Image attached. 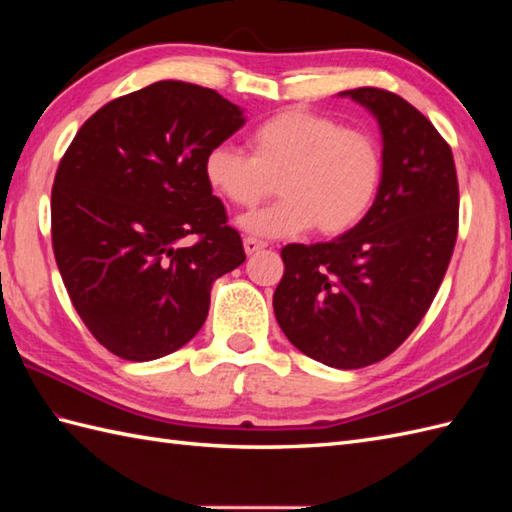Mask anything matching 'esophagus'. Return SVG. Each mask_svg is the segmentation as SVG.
<instances>
[{
    "label": "esophagus",
    "instance_id": "obj_1",
    "mask_svg": "<svg viewBox=\"0 0 512 512\" xmlns=\"http://www.w3.org/2000/svg\"><path fill=\"white\" fill-rule=\"evenodd\" d=\"M266 246H268V244L262 242V239H257V237H246V239H244L246 255H253V253H257V250H262V248H266Z\"/></svg>",
    "mask_w": 512,
    "mask_h": 512
}]
</instances>
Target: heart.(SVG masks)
<instances>
[{
    "instance_id": "1",
    "label": "heart",
    "mask_w": 512,
    "mask_h": 512,
    "mask_svg": "<svg viewBox=\"0 0 512 512\" xmlns=\"http://www.w3.org/2000/svg\"><path fill=\"white\" fill-rule=\"evenodd\" d=\"M253 156L220 143L206 151L202 171L209 187L239 209L273 193L281 200L242 220L248 233L286 237L314 226L341 235L363 220L383 180V149L365 127L288 107L264 118L248 136Z\"/></svg>"
}]
</instances>
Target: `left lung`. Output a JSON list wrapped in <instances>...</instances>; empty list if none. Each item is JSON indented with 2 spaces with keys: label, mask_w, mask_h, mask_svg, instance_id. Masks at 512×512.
I'll list each match as a JSON object with an SVG mask.
<instances>
[{
  "label": "left lung",
  "mask_w": 512,
  "mask_h": 512,
  "mask_svg": "<svg viewBox=\"0 0 512 512\" xmlns=\"http://www.w3.org/2000/svg\"><path fill=\"white\" fill-rule=\"evenodd\" d=\"M343 96L376 116L383 180L372 209L332 242L281 248L279 328L336 369L383 361L416 330L458 239V173L447 140L416 107L380 88Z\"/></svg>",
  "instance_id": "8db88e82"
}]
</instances>
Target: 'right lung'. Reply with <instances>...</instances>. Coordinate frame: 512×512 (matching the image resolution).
<instances>
[{
	"instance_id": "add662e5",
	"label": "right lung",
	"mask_w": 512,
	"mask_h": 512,
	"mask_svg": "<svg viewBox=\"0 0 512 512\" xmlns=\"http://www.w3.org/2000/svg\"><path fill=\"white\" fill-rule=\"evenodd\" d=\"M244 121L215 90L158 81L103 105L59 162L54 259L81 321L125 361L187 345L213 281L244 264L242 237L202 171L206 151Z\"/></svg>"
}]
</instances>
